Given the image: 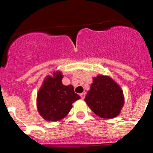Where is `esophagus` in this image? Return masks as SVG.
<instances>
[{
  "label": "esophagus",
  "mask_w": 153,
  "mask_h": 153,
  "mask_svg": "<svg viewBox=\"0 0 153 153\" xmlns=\"http://www.w3.org/2000/svg\"><path fill=\"white\" fill-rule=\"evenodd\" d=\"M80 97H81L82 99H84V98H85V93H82V94H80Z\"/></svg>",
  "instance_id": "obj_1"
}]
</instances>
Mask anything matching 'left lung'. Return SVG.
<instances>
[{
  "label": "left lung",
  "instance_id": "8db88e82",
  "mask_svg": "<svg viewBox=\"0 0 153 153\" xmlns=\"http://www.w3.org/2000/svg\"><path fill=\"white\" fill-rule=\"evenodd\" d=\"M84 101L93 111L103 119L118 117L124 106V96L118 83L110 76L98 75L93 82Z\"/></svg>",
  "mask_w": 153,
  "mask_h": 153
}]
</instances>
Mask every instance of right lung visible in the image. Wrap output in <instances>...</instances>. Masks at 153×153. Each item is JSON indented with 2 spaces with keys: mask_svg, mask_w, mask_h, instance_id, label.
I'll use <instances>...</instances> for the list:
<instances>
[{
  "mask_svg": "<svg viewBox=\"0 0 153 153\" xmlns=\"http://www.w3.org/2000/svg\"><path fill=\"white\" fill-rule=\"evenodd\" d=\"M62 78V72L59 71L47 75L37 93L38 112L48 122L62 120L71 110L73 103L80 99L74 92L73 85H63Z\"/></svg>",
  "mask_w": 153,
  "mask_h": 153,
  "instance_id": "obj_1",
  "label": "right lung"
}]
</instances>
